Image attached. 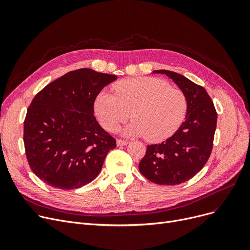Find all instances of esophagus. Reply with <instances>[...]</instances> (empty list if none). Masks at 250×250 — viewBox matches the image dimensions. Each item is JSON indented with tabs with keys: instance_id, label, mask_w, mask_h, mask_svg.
Returning <instances> with one entry per match:
<instances>
[{
	"instance_id": "obj_1",
	"label": "esophagus",
	"mask_w": 250,
	"mask_h": 250,
	"mask_svg": "<svg viewBox=\"0 0 250 250\" xmlns=\"http://www.w3.org/2000/svg\"><path fill=\"white\" fill-rule=\"evenodd\" d=\"M116 144H117V146H126L127 144H128V142L125 141V140H120V139H118L116 141Z\"/></svg>"
}]
</instances>
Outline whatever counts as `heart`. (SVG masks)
<instances>
[{"label":"heart","mask_w":250,"mask_h":250,"mask_svg":"<svg viewBox=\"0 0 250 250\" xmlns=\"http://www.w3.org/2000/svg\"><path fill=\"white\" fill-rule=\"evenodd\" d=\"M113 91L114 95L101 93L94 103L98 121L107 130H114L130 115L134 121L123 129L124 135L161 142L171 137L186 117L185 94L162 79H129L116 83Z\"/></svg>","instance_id":"b5f03b06"}]
</instances>
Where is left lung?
I'll return each instance as SVG.
<instances>
[{"label": "left lung", "instance_id": "obj_1", "mask_svg": "<svg viewBox=\"0 0 250 250\" xmlns=\"http://www.w3.org/2000/svg\"><path fill=\"white\" fill-rule=\"evenodd\" d=\"M153 73L166 75L182 91L188 104L187 115L174 135L147 147L139 170L157 185L176 186L192 178L207 163L213 149L217 112L204 87L175 72Z\"/></svg>", "mask_w": 250, "mask_h": 250}]
</instances>
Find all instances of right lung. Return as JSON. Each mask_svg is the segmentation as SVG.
Listing matches in <instances>:
<instances>
[{"label": "right lung", "instance_id": "right-lung-1", "mask_svg": "<svg viewBox=\"0 0 250 250\" xmlns=\"http://www.w3.org/2000/svg\"><path fill=\"white\" fill-rule=\"evenodd\" d=\"M116 78L79 69L49 83L33 98L23 140L31 170L46 185L80 188L100 173L116 143L97 123L93 106L99 92Z\"/></svg>", "mask_w": 250, "mask_h": 250}]
</instances>
